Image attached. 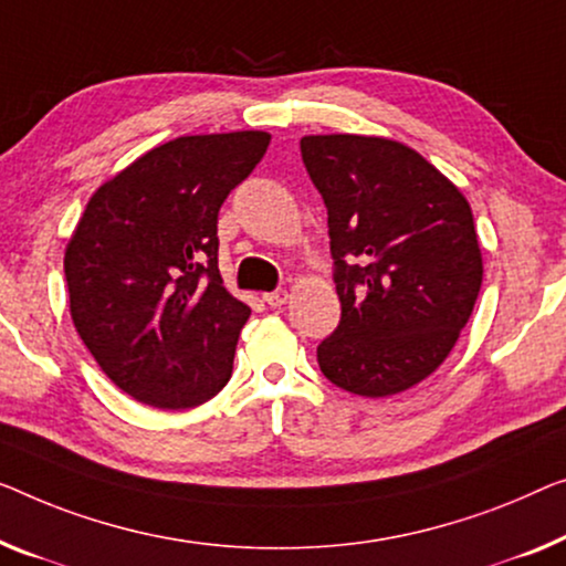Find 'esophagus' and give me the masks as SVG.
<instances>
[{"label": "esophagus", "mask_w": 566, "mask_h": 566, "mask_svg": "<svg viewBox=\"0 0 566 566\" xmlns=\"http://www.w3.org/2000/svg\"><path fill=\"white\" fill-rule=\"evenodd\" d=\"M286 297H290V294H286V290H274V292H266L264 294V302L269 307H282L284 302H286Z\"/></svg>", "instance_id": "esophagus-1"}]
</instances>
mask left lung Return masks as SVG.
Segmentation results:
<instances>
[{
  "mask_svg": "<svg viewBox=\"0 0 566 566\" xmlns=\"http://www.w3.org/2000/svg\"><path fill=\"white\" fill-rule=\"evenodd\" d=\"M300 151L327 208L340 297L319 370L370 399L407 391L450 356L475 307L483 259L468 200L399 142L327 134Z\"/></svg>",
  "mask_w": 566,
  "mask_h": 566,
  "instance_id": "left-lung-1",
  "label": "left lung"
}]
</instances>
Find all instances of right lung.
<instances>
[{
  "label": "right lung",
  "instance_id": "right-lung-1",
  "mask_svg": "<svg viewBox=\"0 0 566 566\" xmlns=\"http://www.w3.org/2000/svg\"><path fill=\"white\" fill-rule=\"evenodd\" d=\"M266 132L177 137L88 200L65 249L71 317L101 370L157 409L229 384L251 310L218 272V210L261 163Z\"/></svg>",
  "mask_w": 566,
  "mask_h": 566
}]
</instances>
